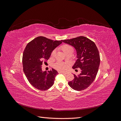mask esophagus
I'll list each match as a JSON object with an SVG mask.
<instances>
[{"instance_id": "esophagus-1", "label": "esophagus", "mask_w": 121, "mask_h": 121, "mask_svg": "<svg viewBox=\"0 0 121 121\" xmlns=\"http://www.w3.org/2000/svg\"><path fill=\"white\" fill-rule=\"evenodd\" d=\"M60 73H61V74H68V73L65 72H60Z\"/></svg>"}]
</instances>
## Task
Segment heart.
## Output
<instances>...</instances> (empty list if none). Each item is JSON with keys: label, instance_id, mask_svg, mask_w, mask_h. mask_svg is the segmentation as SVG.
Returning a JSON list of instances; mask_svg holds the SVG:
<instances>
[{"label": "heart", "instance_id": "heart-1", "mask_svg": "<svg viewBox=\"0 0 121 121\" xmlns=\"http://www.w3.org/2000/svg\"><path fill=\"white\" fill-rule=\"evenodd\" d=\"M60 48L66 55L69 53H73L74 51L73 47L69 44H64L60 46ZM55 53H56V51L53 50L52 53V56H54ZM54 67L58 70H64L66 68V65L62 63H57L54 65Z\"/></svg>", "mask_w": 121, "mask_h": 121}]
</instances>
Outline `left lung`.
<instances>
[{
  "label": "left lung",
  "instance_id": "1",
  "mask_svg": "<svg viewBox=\"0 0 121 121\" xmlns=\"http://www.w3.org/2000/svg\"><path fill=\"white\" fill-rule=\"evenodd\" d=\"M63 42L74 47L77 52L75 63L72 68H80L81 73L74 74V79L68 84L72 89L81 91L88 87L95 79L100 65L99 51L94 42L84 36L62 40Z\"/></svg>",
  "mask_w": 121,
  "mask_h": 121
}]
</instances>
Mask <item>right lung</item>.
I'll return each mask as SVG.
<instances>
[{"mask_svg":"<svg viewBox=\"0 0 121 121\" xmlns=\"http://www.w3.org/2000/svg\"><path fill=\"white\" fill-rule=\"evenodd\" d=\"M62 42L39 36L25 47L22 58L23 71L29 83L35 88L46 90L53 85L58 72L53 69L48 72L43 71L41 65L46 63L52 51Z\"/></svg>","mask_w":121,"mask_h":121,"instance_id":"right-lung-1","label":"right lung"}]
</instances>
